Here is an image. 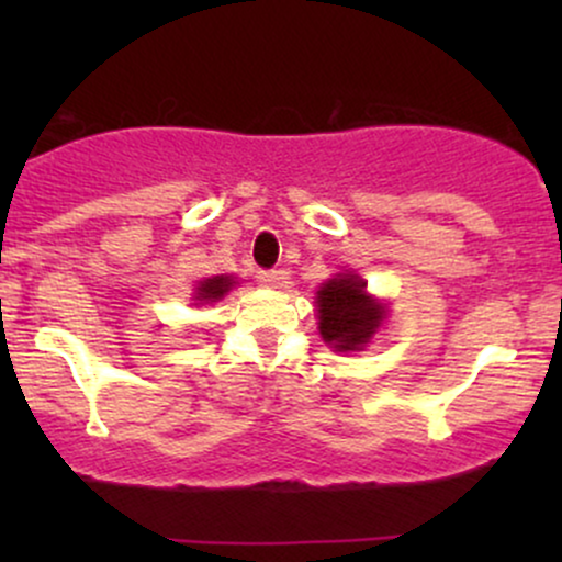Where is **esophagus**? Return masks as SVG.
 Here are the masks:
<instances>
[{
	"label": "esophagus",
	"instance_id": "esophagus-1",
	"mask_svg": "<svg viewBox=\"0 0 562 562\" xmlns=\"http://www.w3.org/2000/svg\"><path fill=\"white\" fill-rule=\"evenodd\" d=\"M256 280H259L263 288H277V285H280L282 277H280V272H277V269H261V272L256 274Z\"/></svg>",
	"mask_w": 562,
	"mask_h": 562
}]
</instances>
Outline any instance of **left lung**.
Returning a JSON list of instances; mask_svg holds the SVG:
<instances>
[{
  "mask_svg": "<svg viewBox=\"0 0 562 562\" xmlns=\"http://www.w3.org/2000/svg\"><path fill=\"white\" fill-rule=\"evenodd\" d=\"M357 274H338L317 293L319 333L338 351L362 348L383 319V306L364 293Z\"/></svg>",
  "mask_w": 562,
  "mask_h": 562,
  "instance_id": "8db88e82",
  "label": "left lung"
}]
</instances>
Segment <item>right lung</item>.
Here are the masks:
<instances>
[{
	"label": "right lung",
	"mask_w": 562,
	"mask_h": 562,
	"mask_svg": "<svg viewBox=\"0 0 562 562\" xmlns=\"http://www.w3.org/2000/svg\"><path fill=\"white\" fill-rule=\"evenodd\" d=\"M229 288H232L229 277H211V280L200 282L198 301H218Z\"/></svg>",
	"instance_id": "right-lung-1"
}]
</instances>
